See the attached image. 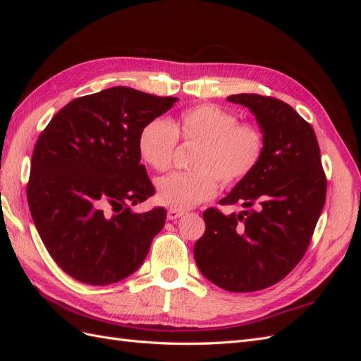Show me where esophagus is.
Segmentation results:
<instances>
[{"mask_svg":"<svg viewBox=\"0 0 361 361\" xmlns=\"http://www.w3.org/2000/svg\"><path fill=\"white\" fill-rule=\"evenodd\" d=\"M185 214H187V211H183V209H170L167 212V218L169 220H178V218L183 216Z\"/></svg>","mask_w":361,"mask_h":361,"instance_id":"esophagus-1","label":"esophagus"}]
</instances>
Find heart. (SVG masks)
<instances>
[{"label":"heart","instance_id":"b5f03b06","mask_svg":"<svg viewBox=\"0 0 361 361\" xmlns=\"http://www.w3.org/2000/svg\"><path fill=\"white\" fill-rule=\"evenodd\" d=\"M178 140L195 145L190 167L157 180V200L173 207L188 209L212 199L218 180L224 187L247 179L256 170L265 152V134L256 123L239 122L235 113L214 104L185 110L176 122L164 118L147 122L138 135V152L157 171L171 166Z\"/></svg>","mask_w":361,"mask_h":361}]
</instances>
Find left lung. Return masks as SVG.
<instances>
[{
	"instance_id": "1",
	"label": "left lung",
	"mask_w": 361,
	"mask_h": 361,
	"mask_svg": "<svg viewBox=\"0 0 361 361\" xmlns=\"http://www.w3.org/2000/svg\"><path fill=\"white\" fill-rule=\"evenodd\" d=\"M227 101L256 116L265 152L256 170L220 200L247 211L203 212L206 231L194 259L221 289L256 292L285 279L305 255L325 204L326 178L314 130L290 105L256 93Z\"/></svg>"
}]
</instances>
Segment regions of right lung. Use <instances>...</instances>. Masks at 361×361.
<instances>
[{
	"instance_id": "add662e5",
	"label": "right lung",
	"mask_w": 361,
	"mask_h": 361,
	"mask_svg": "<svg viewBox=\"0 0 361 361\" xmlns=\"http://www.w3.org/2000/svg\"><path fill=\"white\" fill-rule=\"evenodd\" d=\"M176 101L111 87L76 97L39 135L27 187L30 212L48 253L75 280L111 285L145 262L167 212L130 211L155 194L140 164L138 135Z\"/></svg>"
}]
</instances>
